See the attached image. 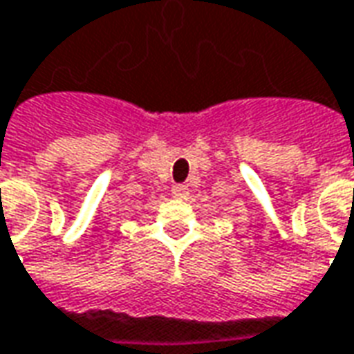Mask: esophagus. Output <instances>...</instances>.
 Segmentation results:
<instances>
[{"mask_svg": "<svg viewBox=\"0 0 354 354\" xmlns=\"http://www.w3.org/2000/svg\"><path fill=\"white\" fill-rule=\"evenodd\" d=\"M173 194H175L177 198H187V196H189V189H187L185 185H175V187H173Z\"/></svg>", "mask_w": 354, "mask_h": 354, "instance_id": "obj_1", "label": "esophagus"}]
</instances>
